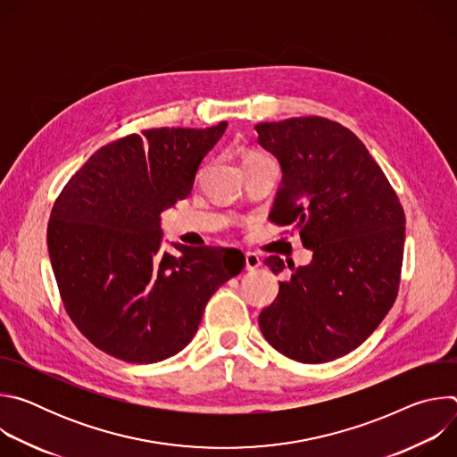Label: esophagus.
<instances>
[{"instance_id": "34e87169", "label": "esophagus", "mask_w": 457, "mask_h": 457, "mask_svg": "<svg viewBox=\"0 0 457 457\" xmlns=\"http://www.w3.org/2000/svg\"><path fill=\"white\" fill-rule=\"evenodd\" d=\"M244 258H245V270H247V271H253V270H256L260 264H262V262H260V256H258L256 253H245Z\"/></svg>"}]
</instances>
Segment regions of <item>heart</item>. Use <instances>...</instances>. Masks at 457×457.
<instances>
[{
  "instance_id": "obj_1",
  "label": "heart",
  "mask_w": 457,
  "mask_h": 457,
  "mask_svg": "<svg viewBox=\"0 0 457 457\" xmlns=\"http://www.w3.org/2000/svg\"><path fill=\"white\" fill-rule=\"evenodd\" d=\"M262 155H258V154H247L245 157H244V162H247V161H254V159H260Z\"/></svg>"
}]
</instances>
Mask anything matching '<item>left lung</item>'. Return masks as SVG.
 Wrapping results in <instances>:
<instances>
[{
	"label": "left lung",
	"mask_w": 457,
	"mask_h": 457,
	"mask_svg": "<svg viewBox=\"0 0 457 457\" xmlns=\"http://www.w3.org/2000/svg\"><path fill=\"white\" fill-rule=\"evenodd\" d=\"M254 129L284 171L270 219L298 229L312 251L309 266L287 264L293 275L260 312V331L291 360H337L374 333L398 296L403 206L365 145L340 122L309 115ZM266 264L275 275L286 270L277 254Z\"/></svg>",
	"instance_id": "left-lung-1"
}]
</instances>
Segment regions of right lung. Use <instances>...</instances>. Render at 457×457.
I'll return each instance as SVG.
<instances>
[{
    "mask_svg": "<svg viewBox=\"0 0 457 457\" xmlns=\"http://www.w3.org/2000/svg\"><path fill=\"white\" fill-rule=\"evenodd\" d=\"M228 122L152 128L99 148L64 184L46 228L61 302L103 353L155 363L182 351L212 295L244 268L235 249L175 244L162 253L161 213L191 193Z\"/></svg>",
    "mask_w": 457,
    "mask_h": 457,
    "instance_id": "1",
    "label": "right lung"
}]
</instances>
